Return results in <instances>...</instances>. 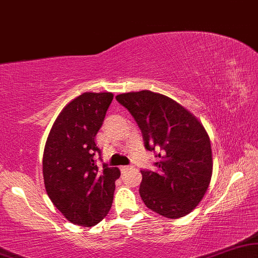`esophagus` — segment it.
Masks as SVG:
<instances>
[{"label": "esophagus", "instance_id": "1", "mask_svg": "<svg viewBox=\"0 0 258 258\" xmlns=\"http://www.w3.org/2000/svg\"><path fill=\"white\" fill-rule=\"evenodd\" d=\"M130 169V166H126V165H123V166H120V170H121V172H125Z\"/></svg>", "mask_w": 258, "mask_h": 258}]
</instances>
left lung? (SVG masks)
Here are the masks:
<instances>
[{
	"label": "left lung",
	"instance_id": "8db88e82",
	"mask_svg": "<svg viewBox=\"0 0 258 258\" xmlns=\"http://www.w3.org/2000/svg\"><path fill=\"white\" fill-rule=\"evenodd\" d=\"M115 99L138 123L146 149L159 151L157 172L142 170L143 202L166 218L190 214L203 199L212 176L211 144L204 126L166 95L140 91Z\"/></svg>",
	"mask_w": 258,
	"mask_h": 258
}]
</instances>
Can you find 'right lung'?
<instances>
[{
    "mask_svg": "<svg viewBox=\"0 0 258 258\" xmlns=\"http://www.w3.org/2000/svg\"><path fill=\"white\" fill-rule=\"evenodd\" d=\"M113 100L109 93H84L64 107L51 126L43 151L47 195L73 224L93 226L111 210L118 167L99 169L95 136Z\"/></svg>",
    "mask_w": 258,
    "mask_h": 258,
    "instance_id": "1",
    "label": "right lung"
}]
</instances>
